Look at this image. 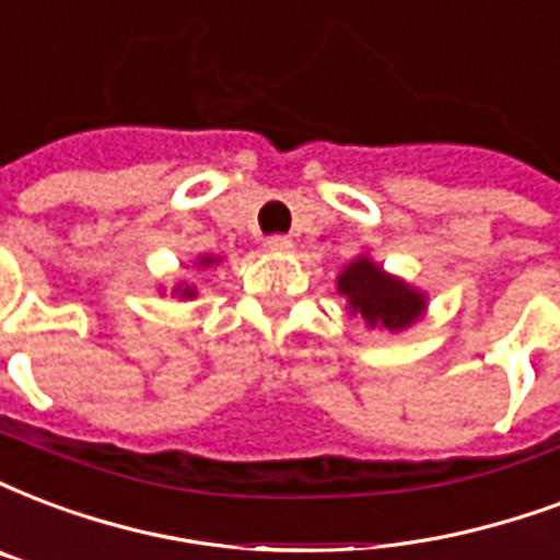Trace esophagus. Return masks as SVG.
Returning a JSON list of instances; mask_svg holds the SVG:
<instances>
[{"instance_id":"obj_1","label":"esophagus","mask_w":560,"mask_h":560,"mask_svg":"<svg viewBox=\"0 0 560 560\" xmlns=\"http://www.w3.org/2000/svg\"><path fill=\"white\" fill-rule=\"evenodd\" d=\"M265 247L275 250V254H289V250H292V238H289V235H268V238H265Z\"/></svg>"}]
</instances>
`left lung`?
Instances as JSON below:
<instances>
[{
	"label": "left lung",
	"instance_id": "obj_1",
	"mask_svg": "<svg viewBox=\"0 0 560 560\" xmlns=\"http://www.w3.org/2000/svg\"><path fill=\"white\" fill-rule=\"evenodd\" d=\"M336 289L348 298L351 315H360L369 327H386V330L410 327L428 304L422 292L401 283L398 277L386 275L369 256H357L354 262L345 265Z\"/></svg>",
	"mask_w": 560,
	"mask_h": 560
}]
</instances>
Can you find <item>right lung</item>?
Instances as JSON below:
<instances>
[{"label":"right lung","mask_w":560,"mask_h":560,"mask_svg":"<svg viewBox=\"0 0 560 560\" xmlns=\"http://www.w3.org/2000/svg\"><path fill=\"white\" fill-rule=\"evenodd\" d=\"M212 262H218L215 256H200V268H206V265H212ZM176 292H179V298H195V289H191V285H176Z\"/></svg>","instance_id":"1"}]
</instances>
